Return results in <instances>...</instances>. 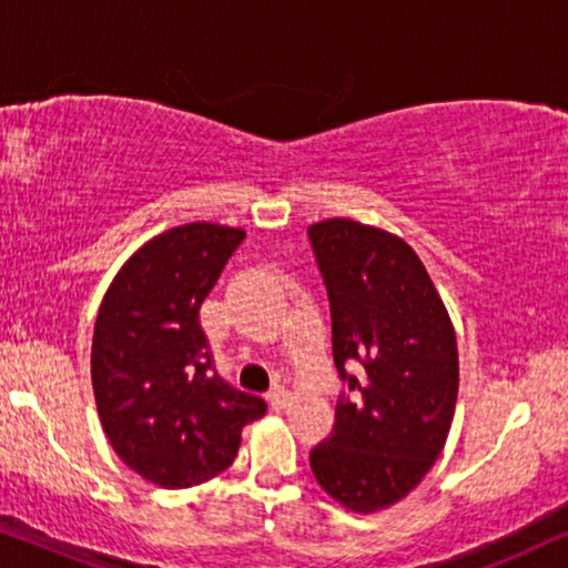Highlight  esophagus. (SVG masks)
I'll return each instance as SVG.
<instances>
[{
  "mask_svg": "<svg viewBox=\"0 0 568 568\" xmlns=\"http://www.w3.org/2000/svg\"><path fill=\"white\" fill-rule=\"evenodd\" d=\"M267 399H270V405L275 407V410H283V407L288 405L291 395H288V389H285V387H280V384H277V387H272V389H270Z\"/></svg>",
  "mask_w": 568,
  "mask_h": 568,
  "instance_id": "obj_1",
  "label": "esophagus"
}]
</instances>
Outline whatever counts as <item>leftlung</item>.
Wrapping results in <instances>:
<instances>
[{
  "label": "left lung",
  "mask_w": 568,
  "mask_h": 568,
  "mask_svg": "<svg viewBox=\"0 0 568 568\" xmlns=\"http://www.w3.org/2000/svg\"><path fill=\"white\" fill-rule=\"evenodd\" d=\"M306 233L345 384L332 434L308 463L332 498L376 511L410 494L442 455L457 403V337L403 239L345 217Z\"/></svg>",
  "instance_id": "obj_1"
}]
</instances>
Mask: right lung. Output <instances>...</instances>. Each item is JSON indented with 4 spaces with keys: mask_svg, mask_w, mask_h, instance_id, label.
<instances>
[{
    "mask_svg": "<svg viewBox=\"0 0 568 568\" xmlns=\"http://www.w3.org/2000/svg\"><path fill=\"white\" fill-rule=\"evenodd\" d=\"M244 231L189 223L140 248L105 291L90 374L111 447L163 488L223 473L267 403L215 372L200 308Z\"/></svg>",
    "mask_w": 568,
    "mask_h": 568,
    "instance_id": "obj_1",
    "label": "right lung"
}]
</instances>
